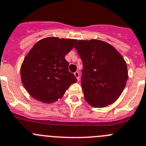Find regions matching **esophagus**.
I'll use <instances>...</instances> for the list:
<instances>
[{"label":"esophagus","instance_id":"34e87169","mask_svg":"<svg viewBox=\"0 0 146 146\" xmlns=\"http://www.w3.org/2000/svg\"><path fill=\"white\" fill-rule=\"evenodd\" d=\"M74 76H75V77L76 78V79H77V81H79V79H80L79 73H78V71L75 72V73H74Z\"/></svg>","mask_w":146,"mask_h":146}]
</instances>
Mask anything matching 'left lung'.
Here are the masks:
<instances>
[{
    "mask_svg": "<svg viewBox=\"0 0 146 146\" xmlns=\"http://www.w3.org/2000/svg\"><path fill=\"white\" fill-rule=\"evenodd\" d=\"M74 47L84 65L81 86L86 102L96 108L116 102L128 79L127 63L120 53L99 39L78 40Z\"/></svg>",
    "mask_w": 146,
    "mask_h": 146,
    "instance_id": "1",
    "label": "left lung"
}]
</instances>
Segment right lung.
Here are the masks:
<instances>
[{
  "label": "right lung",
  "mask_w": 146,
  "mask_h": 146,
  "mask_svg": "<svg viewBox=\"0 0 146 146\" xmlns=\"http://www.w3.org/2000/svg\"><path fill=\"white\" fill-rule=\"evenodd\" d=\"M76 39L46 37L38 41L24 58L21 79L27 92L39 102L51 104L63 96L77 81L65 57Z\"/></svg>",
  "instance_id": "right-lung-1"
}]
</instances>
